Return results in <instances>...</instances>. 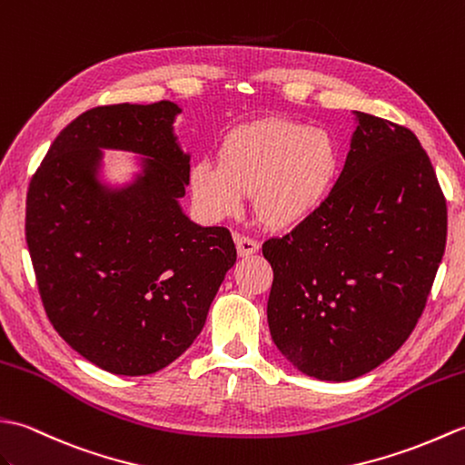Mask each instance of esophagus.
I'll list each match as a JSON object with an SVG mask.
<instances>
[{"label": "esophagus", "instance_id": "1", "mask_svg": "<svg viewBox=\"0 0 465 465\" xmlns=\"http://www.w3.org/2000/svg\"><path fill=\"white\" fill-rule=\"evenodd\" d=\"M234 242H236V251H239V256H251L259 251V242L246 234H234Z\"/></svg>", "mask_w": 465, "mask_h": 465}]
</instances>
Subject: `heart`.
I'll use <instances>...</instances> for the list:
<instances>
[{"instance_id":"b5f03b06","label":"heart","mask_w":465,"mask_h":465,"mask_svg":"<svg viewBox=\"0 0 465 465\" xmlns=\"http://www.w3.org/2000/svg\"><path fill=\"white\" fill-rule=\"evenodd\" d=\"M338 169L340 147L332 133L296 121L264 119L229 133L219 163H194L191 191L197 209L211 221L239 213L244 194L252 193L261 223L286 229L322 204Z\"/></svg>"}]
</instances>
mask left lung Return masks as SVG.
<instances>
[{
  "instance_id": "left-lung-1",
  "label": "left lung",
  "mask_w": 465,
  "mask_h": 465,
  "mask_svg": "<svg viewBox=\"0 0 465 465\" xmlns=\"http://www.w3.org/2000/svg\"><path fill=\"white\" fill-rule=\"evenodd\" d=\"M342 173L318 209L262 244L266 316L301 370L346 381L380 366L424 312L448 236L446 197L418 137L358 113Z\"/></svg>"
}]
</instances>
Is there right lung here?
<instances>
[{
	"label": "right lung",
	"instance_id": "add662e5",
	"mask_svg": "<svg viewBox=\"0 0 465 465\" xmlns=\"http://www.w3.org/2000/svg\"><path fill=\"white\" fill-rule=\"evenodd\" d=\"M177 113L171 101L81 113L29 183L25 241L49 322L113 374H154L177 360L236 261L229 229L194 224L179 204L191 159L173 135ZM99 148L147 156L138 181L107 190Z\"/></svg>",
	"mask_w": 465,
	"mask_h": 465
}]
</instances>
